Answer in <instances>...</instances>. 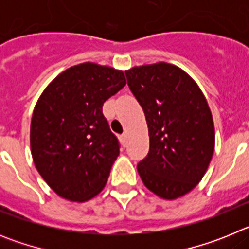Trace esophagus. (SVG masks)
I'll list each match as a JSON object with an SVG mask.
<instances>
[{"label": "esophagus", "mask_w": 249, "mask_h": 249, "mask_svg": "<svg viewBox=\"0 0 249 249\" xmlns=\"http://www.w3.org/2000/svg\"><path fill=\"white\" fill-rule=\"evenodd\" d=\"M120 141L122 142V144H126L127 142V133H123V135L120 136Z\"/></svg>", "instance_id": "esophagus-1"}]
</instances>
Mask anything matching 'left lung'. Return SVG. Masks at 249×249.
Wrapping results in <instances>:
<instances>
[{
  "mask_svg": "<svg viewBox=\"0 0 249 249\" xmlns=\"http://www.w3.org/2000/svg\"><path fill=\"white\" fill-rule=\"evenodd\" d=\"M126 76L148 126L149 152L137 166L141 179L160 198H179L199 183L212 160L210 106L192 77L171 63L136 66Z\"/></svg>",
  "mask_w": 249,
  "mask_h": 249,
  "instance_id": "1",
  "label": "left lung"
}]
</instances>
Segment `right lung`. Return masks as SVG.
<instances>
[{"label":"right lung","instance_id":"1","mask_svg":"<svg viewBox=\"0 0 249 249\" xmlns=\"http://www.w3.org/2000/svg\"><path fill=\"white\" fill-rule=\"evenodd\" d=\"M124 85L123 71L85 62L59 73L39 96L31 121V153L59 197L86 202L106 186L120 144L102 106Z\"/></svg>","mask_w":249,"mask_h":249}]
</instances>
